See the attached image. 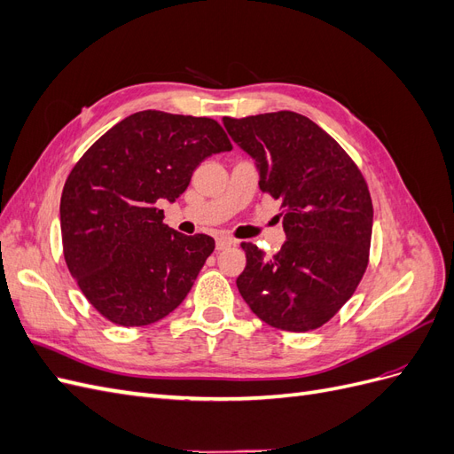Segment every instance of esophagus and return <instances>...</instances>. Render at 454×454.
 Returning a JSON list of instances; mask_svg holds the SVG:
<instances>
[{"mask_svg":"<svg viewBox=\"0 0 454 454\" xmlns=\"http://www.w3.org/2000/svg\"><path fill=\"white\" fill-rule=\"evenodd\" d=\"M235 244H237L235 239L225 237V235L215 239V248H217V250H225V248H229V246H235Z\"/></svg>","mask_w":454,"mask_h":454,"instance_id":"1","label":"esophagus"}]
</instances>
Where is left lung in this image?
<instances>
[{
  "mask_svg": "<svg viewBox=\"0 0 454 454\" xmlns=\"http://www.w3.org/2000/svg\"><path fill=\"white\" fill-rule=\"evenodd\" d=\"M223 127L255 160L259 189L280 200L286 232L270 257L242 244L239 292L265 324L310 332L333 318L365 272L373 231L367 184L345 149L305 115L223 117Z\"/></svg>",
  "mask_w": 454,
  "mask_h": 454,
  "instance_id": "obj_1",
  "label": "left lung"
}]
</instances>
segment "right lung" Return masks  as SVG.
Here are the masks:
<instances>
[{"label":"right lung","instance_id":"add662e5","mask_svg":"<svg viewBox=\"0 0 454 454\" xmlns=\"http://www.w3.org/2000/svg\"><path fill=\"white\" fill-rule=\"evenodd\" d=\"M231 149L214 119L145 109L75 164L60 199L64 257L104 318L136 327L180 307L215 242L164 225L159 206L184 193L206 157Z\"/></svg>","mask_w":454,"mask_h":454}]
</instances>
